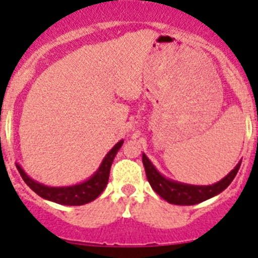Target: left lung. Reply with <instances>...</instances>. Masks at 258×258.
Instances as JSON below:
<instances>
[{"label": "left lung", "instance_id": "obj_1", "mask_svg": "<svg viewBox=\"0 0 258 258\" xmlns=\"http://www.w3.org/2000/svg\"><path fill=\"white\" fill-rule=\"evenodd\" d=\"M143 163L144 167H145L146 177H148L150 186L153 187V190L157 192L158 196L162 197L164 201H167L171 204L192 206V204H198L201 202L207 201V199L212 198V197L224 191L231 184V181L236 176L242 162H239L235 166V168L231 169V172H229V175L225 176L219 182L207 185V186L182 184V182H177V181L166 178L163 175L158 172L157 168L153 166L152 162L149 161V158L146 157L145 154H143Z\"/></svg>", "mask_w": 258, "mask_h": 258}]
</instances>
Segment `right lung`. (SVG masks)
<instances>
[{
    "label": "right lung",
    "mask_w": 258,
    "mask_h": 258,
    "mask_svg": "<svg viewBox=\"0 0 258 258\" xmlns=\"http://www.w3.org/2000/svg\"><path fill=\"white\" fill-rule=\"evenodd\" d=\"M123 144V140L118 141L113 146L110 152L105 155V158L101 162L100 167L96 172L89 178L83 181L81 184L73 185V186H61V187H52L47 185L39 184L37 181L32 180L27 173L23 171L19 164H16L20 176L23 177L25 184L31 187L36 194H38L41 198L47 199V201L55 202V203L64 204V206H82V204L90 203L97 197L100 196L103 190L105 189L109 180V172L112 167L113 159L118 153L119 148Z\"/></svg>",
    "instance_id": "1"
}]
</instances>
